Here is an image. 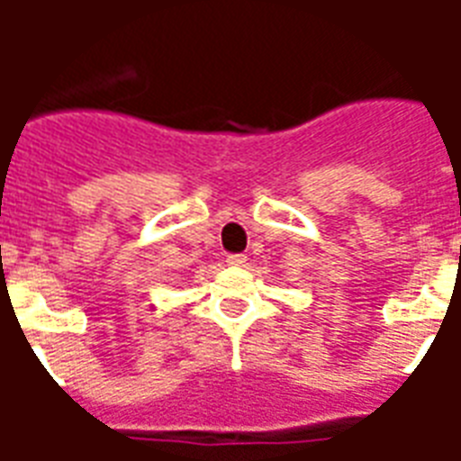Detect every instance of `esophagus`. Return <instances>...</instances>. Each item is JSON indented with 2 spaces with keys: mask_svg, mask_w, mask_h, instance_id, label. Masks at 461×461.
Masks as SVG:
<instances>
[{
  "mask_svg": "<svg viewBox=\"0 0 461 461\" xmlns=\"http://www.w3.org/2000/svg\"><path fill=\"white\" fill-rule=\"evenodd\" d=\"M227 266L231 267L246 266V256H241V253H237V256H227Z\"/></svg>",
  "mask_w": 461,
  "mask_h": 461,
  "instance_id": "34e87169",
  "label": "esophagus"
}]
</instances>
